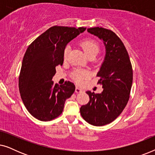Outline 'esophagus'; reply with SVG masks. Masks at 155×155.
<instances>
[{
  "label": "esophagus",
  "mask_w": 155,
  "mask_h": 155,
  "mask_svg": "<svg viewBox=\"0 0 155 155\" xmlns=\"http://www.w3.org/2000/svg\"><path fill=\"white\" fill-rule=\"evenodd\" d=\"M83 92V90H82L81 88L78 87H76V88H75V92L76 93H80V92Z\"/></svg>",
  "instance_id": "34e87169"
}]
</instances>
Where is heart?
I'll return each mask as SVG.
<instances>
[{
    "label": "heart",
    "mask_w": 155,
    "mask_h": 155,
    "mask_svg": "<svg viewBox=\"0 0 155 155\" xmlns=\"http://www.w3.org/2000/svg\"><path fill=\"white\" fill-rule=\"evenodd\" d=\"M80 46H81L82 49H83L84 53L88 57H95L99 51V46L98 43L92 39H83L80 42ZM69 50L70 47L68 46H67L65 48L64 51H63V57H64L65 59L67 58ZM72 76H73V79L76 82H80L82 81V80L88 78L90 76V73L87 71H84V70H75L72 73Z\"/></svg>",
    "instance_id": "1"
}]
</instances>
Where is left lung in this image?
<instances>
[{"mask_svg":"<svg viewBox=\"0 0 155 155\" xmlns=\"http://www.w3.org/2000/svg\"><path fill=\"white\" fill-rule=\"evenodd\" d=\"M87 31L104 44V61L97 76L102 85L100 94L87 91L90 101L80 107V114L87 122L102 126L114 121L124 111L130 98L133 69L128 51L114 31L103 27H92Z\"/></svg>","mask_w":155,"mask_h":155,"instance_id":"8db88e82","label":"left lung"}]
</instances>
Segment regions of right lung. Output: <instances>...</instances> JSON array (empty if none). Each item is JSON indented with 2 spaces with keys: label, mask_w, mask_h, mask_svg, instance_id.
<instances>
[{
  "label": "right lung",
  "mask_w": 155,
  "mask_h": 155,
  "mask_svg": "<svg viewBox=\"0 0 155 155\" xmlns=\"http://www.w3.org/2000/svg\"><path fill=\"white\" fill-rule=\"evenodd\" d=\"M85 29L51 27L27 48L19 76V90L27 111L37 119L48 121L60 116L65 100L75 92L73 82L66 81L59 86L52 78L56 67L63 65L68 43Z\"/></svg>",
  "instance_id": "obj_1"
}]
</instances>
